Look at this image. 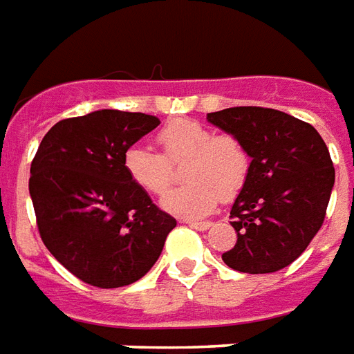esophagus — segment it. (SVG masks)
<instances>
[{
  "instance_id": "esophagus-1",
  "label": "esophagus",
  "mask_w": 354,
  "mask_h": 354,
  "mask_svg": "<svg viewBox=\"0 0 354 354\" xmlns=\"http://www.w3.org/2000/svg\"><path fill=\"white\" fill-rule=\"evenodd\" d=\"M185 224L190 225V227H194V230H198V231H207L212 225L211 222H192V220H185Z\"/></svg>"
}]
</instances>
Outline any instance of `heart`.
<instances>
[{"instance_id": "heart-1", "label": "heart", "mask_w": 354, "mask_h": 354, "mask_svg": "<svg viewBox=\"0 0 354 354\" xmlns=\"http://www.w3.org/2000/svg\"><path fill=\"white\" fill-rule=\"evenodd\" d=\"M160 153L134 145L124 153V169L145 192L160 196L169 188L172 164L185 162L183 179L187 185L162 198L160 205L180 218H201L222 199L237 196L250 171V155L235 136H214L209 127L194 119H175L156 136Z\"/></svg>"}]
</instances>
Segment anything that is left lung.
Returning <instances> with one entry per match:
<instances>
[{"label": "left lung", "mask_w": 354, "mask_h": 354, "mask_svg": "<svg viewBox=\"0 0 354 354\" xmlns=\"http://www.w3.org/2000/svg\"><path fill=\"white\" fill-rule=\"evenodd\" d=\"M207 121L243 142L252 158L231 207L237 244L222 259L248 274L288 267L323 225L334 188L323 138L312 124L270 108H227L207 113Z\"/></svg>", "instance_id": "8db88e82"}]
</instances>
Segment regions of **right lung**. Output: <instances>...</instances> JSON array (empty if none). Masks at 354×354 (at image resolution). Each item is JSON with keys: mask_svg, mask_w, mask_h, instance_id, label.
I'll return each mask as SVG.
<instances>
[{"mask_svg": "<svg viewBox=\"0 0 354 354\" xmlns=\"http://www.w3.org/2000/svg\"><path fill=\"white\" fill-rule=\"evenodd\" d=\"M158 124L155 115L121 110L63 119L31 162L42 243L89 286L123 288L143 278L177 225L124 169V153Z\"/></svg>", "mask_w": 354, "mask_h": 354, "instance_id": "add662e5", "label": "right lung"}]
</instances>
